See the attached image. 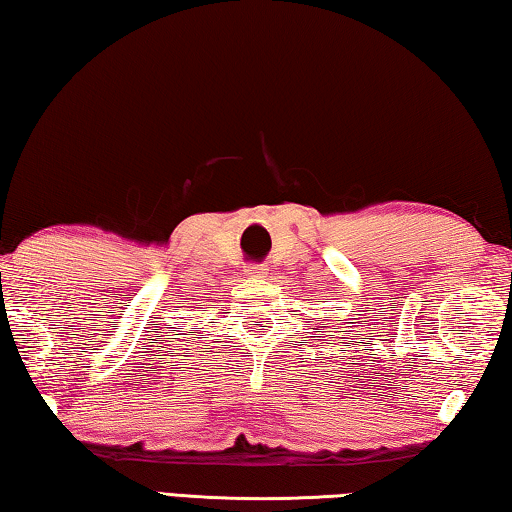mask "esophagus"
Listing matches in <instances>:
<instances>
[{
    "label": "esophagus",
    "instance_id": "obj_1",
    "mask_svg": "<svg viewBox=\"0 0 512 512\" xmlns=\"http://www.w3.org/2000/svg\"><path fill=\"white\" fill-rule=\"evenodd\" d=\"M266 273H268V268L264 264H255V266L246 268L248 277H266Z\"/></svg>",
    "mask_w": 512,
    "mask_h": 512
}]
</instances>
